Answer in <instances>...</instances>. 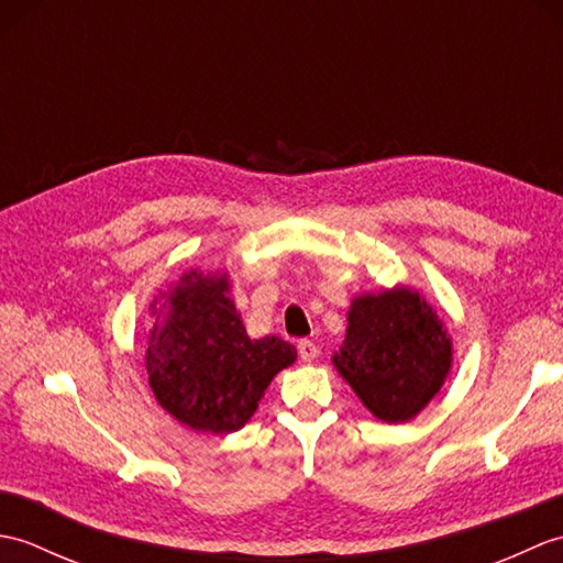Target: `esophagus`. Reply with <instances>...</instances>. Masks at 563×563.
Returning <instances> with one entry per match:
<instances>
[{"label":"esophagus","instance_id":"34e87169","mask_svg":"<svg viewBox=\"0 0 563 563\" xmlns=\"http://www.w3.org/2000/svg\"><path fill=\"white\" fill-rule=\"evenodd\" d=\"M297 353H300V357H302L305 363H312L314 357L319 355V349H317V343H314V341L302 339L300 343H297Z\"/></svg>","mask_w":563,"mask_h":563}]
</instances>
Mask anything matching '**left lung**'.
I'll return each mask as SVG.
<instances>
[{
    "instance_id": "obj_1",
    "label": "left lung",
    "mask_w": 563,
    "mask_h": 563,
    "mask_svg": "<svg viewBox=\"0 0 563 563\" xmlns=\"http://www.w3.org/2000/svg\"><path fill=\"white\" fill-rule=\"evenodd\" d=\"M333 365L379 421L404 423L440 391L452 367V341L416 290L369 292L353 300Z\"/></svg>"
}]
</instances>
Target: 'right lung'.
<instances>
[{"label":"right lung","mask_w":563,"mask_h":563,"mask_svg":"<svg viewBox=\"0 0 563 563\" xmlns=\"http://www.w3.org/2000/svg\"><path fill=\"white\" fill-rule=\"evenodd\" d=\"M150 305L145 365L154 399L178 423L227 435L242 428L271 379L295 363V345L278 336L249 339L230 297L227 273L188 271Z\"/></svg>","instance_id":"obj_1"}]
</instances>
